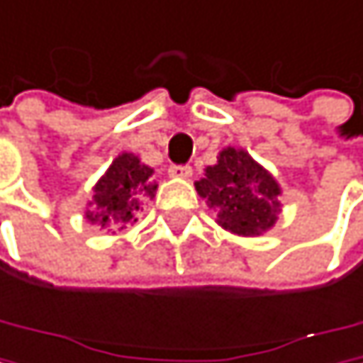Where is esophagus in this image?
<instances>
[{
  "label": "esophagus",
  "instance_id": "34e87169",
  "mask_svg": "<svg viewBox=\"0 0 363 363\" xmlns=\"http://www.w3.org/2000/svg\"><path fill=\"white\" fill-rule=\"evenodd\" d=\"M169 175H171V177L188 179V177H192V167H188V164H175V167L169 169Z\"/></svg>",
  "mask_w": 363,
  "mask_h": 363
}]
</instances>
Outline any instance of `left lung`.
Returning <instances> with one entry per match:
<instances>
[{
	"mask_svg": "<svg viewBox=\"0 0 363 363\" xmlns=\"http://www.w3.org/2000/svg\"><path fill=\"white\" fill-rule=\"evenodd\" d=\"M194 188L216 210L218 225L231 233L259 235L277 223L281 188L245 149H223Z\"/></svg>",
	"mask_w": 363,
	"mask_h": 363,
	"instance_id": "1",
	"label": "left lung"
}]
</instances>
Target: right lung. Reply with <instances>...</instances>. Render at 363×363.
Returning <instances> with one entry per match:
<instances>
[{
    "mask_svg": "<svg viewBox=\"0 0 363 363\" xmlns=\"http://www.w3.org/2000/svg\"><path fill=\"white\" fill-rule=\"evenodd\" d=\"M151 175L153 169L143 164L138 155L121 153L95 184L86 218L101 229H125L130 223H136V214L157 190Z\"/></svg>",
    "mask_w": 363,
    "mask_h": 363,
    "instance_id": "1",
    "label": "right lung"
}]
</instances>
